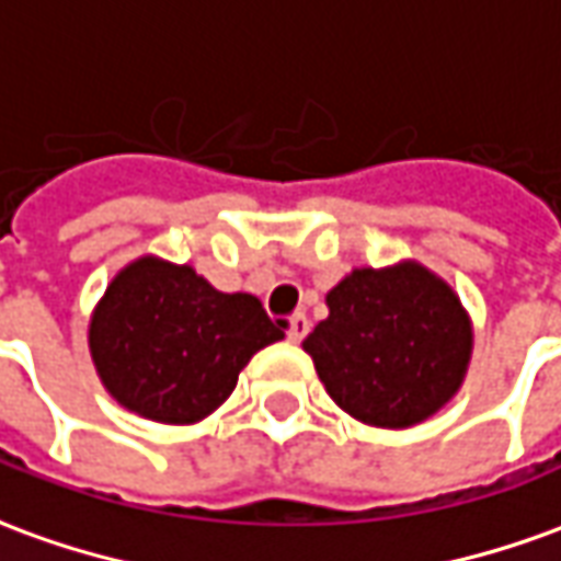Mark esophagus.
<instances>
[{
    "mask_svg": "<svg viewBox=\"0 0 561 561\" xmlns=\"http://www.w3.org/2000/svg\"><path fill=\"white\" fill-rule=\"evenodd\" d=\"M308 330H311V323H308V318H305V314H293V318L287 320L289 342H302L305 335H308Z\"/></svg>",
    "mask_w": 561,
    "mask_h": 561,
    "instance_id": "34e87169",
    "label": "esophagus"
}]
</instances>
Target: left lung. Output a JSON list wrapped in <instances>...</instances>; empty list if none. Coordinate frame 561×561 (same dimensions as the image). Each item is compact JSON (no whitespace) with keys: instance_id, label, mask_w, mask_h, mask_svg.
Listing matches in <instances>:
<instances>
[{"instance_id":"8db88e82","label":"left lung","mask_w":561,"mask_h":561,"mask_svg":"<svg viewBox=\"0 0 561 561\" xmlns=\"http://www.w3.org/2000/svg\"><path fill=\"white\" fill-rule=\"evenodd\" d=\"M330 318L302 342L339 409L403 431L465 385L473 323L458 293L415 259L354 268L327 293Z\"/></svg>"}]
</instances>
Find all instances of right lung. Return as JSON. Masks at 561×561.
Segmentation results:
<instances>
[{
  "label": "right lung",
  "instance_id": "obj_1",
  "mask_svg": "<svg viewBox=\"0 0 561 561\" xmlns=\"http://www.w3.org/2000/svg\"><path fill=\"white\" fill-rule=\"evenodd\" d=\"M284 330L250 293H219L192 265L140 256L88 323L103 388L140 419L195 424L226 403L250 357Z\"/></svg>",
  "mask_w": 561,
  "mask_h": 561
}]
</instances>
